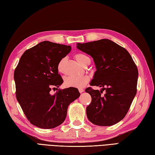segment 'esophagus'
<instances>
[{
  "label": "esophagus",
  "instance_id": "1",
  "mask_svg": "<svg viewBox=\"0 0 155 155\" xmlns=\"http://www.w3.org/2000/svg\"><path fill=\"white\" fill-rule=\"evenodd\" d=\"M78 91H79V92H80V93H82V92H84V89L83 88H79L78 89Z\"/></svg>",
  "mask_w": 155,
  "mask_h": 155
}]
</instances>
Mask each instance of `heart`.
<instances>
[{"mask_svg": "<svg viewBox=\"0 0 155 155\" xmlns=\"http://www.w3.org/2000/svg\"><path fill=\"white\" fill-rule=\"evenodd\" d=\"M75 59L78 61V63L81 64H83L85 61L88 59V57L84 55L82 53H77L75 55ZM65 59H61L58 64H57V71L59 73H63V65ZM89 81L88 77L86 76H69L64 78V84L67 87H73L81 88L84 87V86L88 83Z\"/></svg>", "mask_w": 155, "mask_h": 155, "instance_id": "obj_1", "label": "heart"}]
</instances>
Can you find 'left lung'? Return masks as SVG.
Here are the masks:
<instances>
[{
    "instance_id": "1",
    "label": "left lung",
    "mask_w": 155,
    "mask_h": 155,
    "mask_svg": "<svg viewBox=\"0 0 155 155\" xmlns=\"http://www.w3.org/2000/svg\"><path fill=\"white\" fill-rule=\"evenodd\" d=\"M77 48L91 55L96 71L85 91L92 102L86 107L89 121L100 126H110L126 116L137 93L138 69L130 54L123 47L107 39L77 44ZM103 91L106 92L101 95Z\"/></svg>"
}]
</instances>
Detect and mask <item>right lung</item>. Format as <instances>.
<instances>
[{
    "label": "right lung",
    "instance_id": "add662e5",
    "mask_svg": "<svg viewBox=\"0 0 155 155\" xmlns=\"http://www.w3.org/2000/svg\"><path fill=\"white\" fill-rule=\"evenodd\" d=\"M70 45L44 41L27 49L14 71L16 96L28 120L42 129H52L64 121L69 104L80 96L77 88L58 89L63 80L59 61L69 53Z\"/></svg>",
    "mask_w": 155,
    "mask_h": 155
}]
</instances>
